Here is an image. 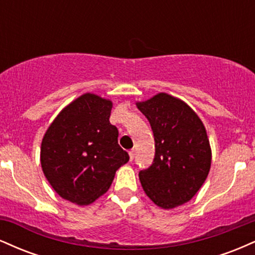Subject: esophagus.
Wrapping results in <instances>:
<instances>
[{
    "label": "esophagus",
    "instance_id": "34e87169",
    "mask_svg": "<svg viewBox=\"0 0 255 255\" xmlns=\"http://www.w3.org/2000/svg\"><path fill=\"white\" fill-rule=\"evenodd\" d=\"M133 158H134V151L131 150V151H129V159L133 160Z\"/></svg>",
    "mask_w": 255,
    "mask_h": 255
}]
</instances>
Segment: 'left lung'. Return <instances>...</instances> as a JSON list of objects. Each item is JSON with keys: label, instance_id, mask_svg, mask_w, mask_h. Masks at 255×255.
Wrapping results in <instances>:
<instances>
[{"label": "left lung", "instance_id": "1", "mask_svg": "<svg viewBox=\"0 0 255 255\" xmlns=\"http://www.w3.org/2000/svg\"><path fill=\"white\" fill-rule=\"evenodd\" d=\"M136 107L150 122L156 146L152 165L139 172L142 189L164 210L188 203L211 168V146L203 121L188 104L164 92L136 102Z\"/></svg>", "mask_w": 255, "mask_h": 255}]
</instances>
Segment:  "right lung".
I'll return each instance as SVG.
<instances>
[{"label":"right lung","instance_id":"add662e5","mask_svg":"<svg viewBox=\"0 0 255 255\" xmlns=\"http://www.w3.org/2000/svg\"><path fill=\"white\" fill-rule=\"evenodd\" d=\"M113 102L84 93L64 107L46 129L40 164L46 180L64 200L79 206L107 193L116 170L129 160L110 124Z\"/></svg>","mask_w":255,"mask_h":255}]
</instances>
